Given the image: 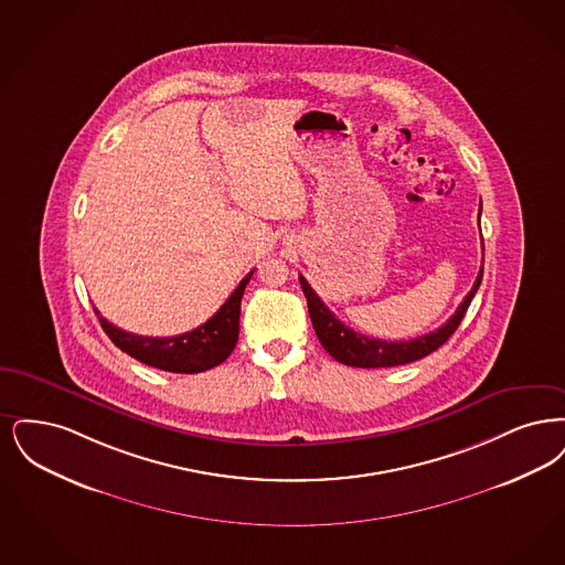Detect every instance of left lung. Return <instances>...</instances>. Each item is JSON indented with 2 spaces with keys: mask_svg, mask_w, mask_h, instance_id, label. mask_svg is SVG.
Instances as JSON below:
<instances>
[{
  "mask_svg": "<svg viewBox=\"0 0 565 565\" xmlns=\"http://www.w3.org/2000/svg\"><path fill=\"white\" fill-rule=\"evenodd\" d=\"M479 215H481V209H479ZM481 278H483V266L479 270V276H477L472 289L465 297V301L458 306L456 315L447 320L445 324H441L437 331H430V333L419 335V338L409 340V342H386V340L367 338L363 333H356V331L348 329L344 322L335 319V315L322 303V299L315 294V289L308 285V280L303 276H299V282H301V289H303V295L308 299V312H310L312 327L319 335L322 348L335 361L350 365V367L377 369L407 365V363H414V361L428 356L437 348H441L454 335V331L465 319L468 306H470L472 297L481 285Z\"/></svg>",
  "mask_w": 565,
  "mask_h": 565,
  "instance_id": "1",
  "label": "left lung"
}]
</instances>
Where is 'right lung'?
<instances>
[{
  "label": "right lung",
  "mask_w": 565,
  "mask_h": 565,
  "mask_svg": "<svg viewBox=\"0 0 565 565\" xmlns=\"http://www.w3.org/2000/svg\"><path fill=\"white\" fill-rule=\"evenodd\" d=\"M253 271L246 274L241 285L234 289V294L225 299V303L211 319L200 324L198 329L174 338H146L128 333L103 319L98 310H95V315L109 340L132 359L146 363L149 367L171 373H200L221 365L238 342L241 299Z\"/></svg>",
  "instance_id": "obj_1"
}]
</instances>
